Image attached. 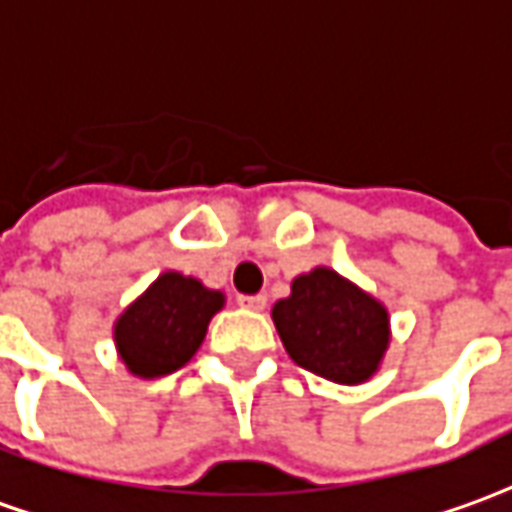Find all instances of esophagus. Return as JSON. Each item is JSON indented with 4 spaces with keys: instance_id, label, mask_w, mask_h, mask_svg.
Instances as JSON below:
<instances>
[{
    "instance_id": "esophagus-1",
    "label": "esophagus",
    "mask_w": 512,
    "mask_h": 512,
    "mask_svg": "<svg viewBox=\"0 0 512 512\" xmlns=\"http://www.w3.org/2000/svg\"><path fill=\"white\" fill-rule=\"evenodd\" d=\"M238 305H241V308H249V311H263V308H266V297H263V294H252V297L241 294V297H238Z\"/></svg>"
}]
</instances>
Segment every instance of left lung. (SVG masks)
Returning <instances> with one entry per match:
<instances>
[{"mask_svg":"<svg viewBox=\"0 0 512 512\" xmlns=\"http://www.w3.org/2000/svg\"><path fill=\"white\" fill-rule=\"evenodd\" d=\"M271 319L300 367L347 387L378 373L392 339L387 305L328 266L294 277Z\"/></svg>","mask_w":512,"mask_h":512,"instance_id":"1","label":"left lung"}]
</instances>
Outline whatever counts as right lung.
Instances as JSON below:
<instances>
[{"mask_svg":"<svg viewBox=\"0 0 512 512\" xmlns=\"http://www.w3.org/2000/svg\"><path fill=\"white\" fill-rule=\"evenodd\" d=\"M224 300V291L196 277L162 271L114 322V347L125 370L137 378L176 373L196 356Z\"/></svg>","mask_w":512,"mask_h":512,"instance_id":"1","label":"right lung"}]
</instances>
